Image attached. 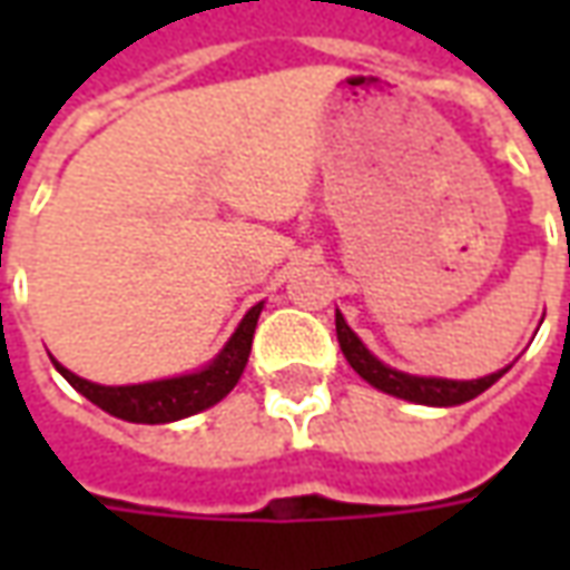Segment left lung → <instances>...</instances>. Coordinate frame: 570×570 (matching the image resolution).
I'll return each instance as SVG.
<instances>
[{
	"label": "left lung",
	"instance_id": "obj_1",
	"mask_svg": "<svg viewBox=\"0 0 570 570\" xmlns=\"http://www.w3.org/2000/svg\"><path fill=\"white\" fill-rule=\"evenodd\" d=\"M335 335H338V345H342V354L351 363V370L357 372L363 382H370L372 387H379L384 394L419 403V406H461V403L473 400L482 391H489L491 384L510 370V366H503V370L482 375V379H470V382L433 379V375H409V372L394 370V366H387V363L375 357L370 347L360 342V335L347 326L342 311H335Z\"/></svg>",
	"mask_w": 570,
	"mask_h": 570
}]
</instances>
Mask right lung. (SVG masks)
<instances>
[{
  "label": "right lung",
  "mask_w": 570,
  "mask_h": 570,
  "mask_svg": "<svg viewBox=\"0 0 570 570\" xmlns=\"http://www.w3.org/2000/svg\"><path fill=\"white\" fill-rule=\"evenodd\" d=\"M262 305L265 302L253 305L244 314V321L237 323L232 338L225 342L223 351L207 366L186 372V375L142 384H97L88 382V379H79L76 372L60 366L55 357H51V363L81 396H88L94 406H100L109 415L130 421V424H170V421L188 419V415H198L204 409L216 406L240 382L244 366L249 360V347H253V333H256V323H259Z\"/></svg>",
  "instance_id": "right-lung-1"
}]
</instances>
